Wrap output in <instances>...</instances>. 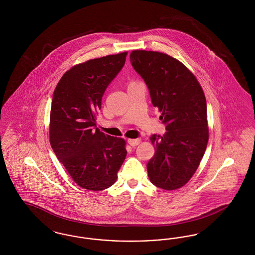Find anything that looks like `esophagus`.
Returning <instances> with one entry per match:
<instances>
[{
    "label": "esophagus",
    "instance_id": "34e87169",
    "mask_svg": "<svg viewBox=\"0 0 255 255\" xmlns=\"http://www.w3.org/2000/svg\"><path fill=\"white\" fill-rule=\"evenodd\" d=\"M140 141H141L140 138H134V139L133 138H130V139H128V143L131 146L138 145L140 143Z\"/></svg>",
    "mask_w": 255,
    "mask_h": 255
}]
</instances>
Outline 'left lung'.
I'll return each instance as SVG.
<instances>
[{"label":"left lung","mask_w":255,"mask_h":255,"mask_svg":"<svg viewBox=\"0 0 255 255\" xmlns=\"http://www.w3.org/2000/svg\"><path fill=\"white\" fill-rule=\"evenodd\" d=\"M130 60L166 124L163 135L150 136L156 152L147 163L149 180L165 190L181 188L199 167L208 141L204 91L193 73L168 54L133 50Z\"/></svg>","instance_id":"1"}]
</instances>
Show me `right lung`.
Wrapping results in <instances>:
<instances>
[{"label": "right lung", "mask_w": 255, "mask_h": 255, "mask_svg": "<svg viewBox=\"0 0 255 255\" xmlns=\"http://www.w3.org/2000/svg\"><path fill=\"white\" fill-rule=\"evenodd\" d=\"M127 53L74 65L53 93L49 142L73 182L84 189L99 191L112 186L127 154L123 138L96 128L103 94L121 72Z\"/></svg>", "instance_id": "add662e5"}]
</instances>
